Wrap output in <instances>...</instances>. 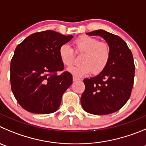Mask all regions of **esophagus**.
<instances>
[{
	"instance_id": "obj_1",
	"label": "esophagus",
	"mask_w": 146,
	"mask_h": 146,
	"mask_svg": "<svg viewBox=\"0 0 146 146\" xmlns=\"http://www.w3.org/2000/svg\"><path fill=\"white\" fill-rule=\"evenodd\" d=\"M80 78H79L76 77V76H73V81H79Z\"/></svg>"
}]
</instances>
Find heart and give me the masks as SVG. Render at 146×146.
<instances>
[{"mask_svg":"<svg viewBox=\"0 0 146 146\" xmlns=\"http://www.w3.org/2000/svg\"><path fill=\"white\" fill-rule=\"evenodd\" d=\"M76 51L84 52L78 65L72 66L68 71L77 76H84L94 73H99L105 69L110 58V49L108 44L100 42L97 39L83 35L74 42ZM59 57L65 66L70 67L73 62V49L68 44L59 48Z\"/></svg>","mask_w":146,"mask_h":146,"instance_id":"b5f03b06","label":"heart"}]
</instances>
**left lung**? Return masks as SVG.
<instances>
[{
  "label": "left lung",
  "mask_w": 146,
  "mask_h": 146,
  "mask_svg": "<svg viewBox=\"0 0 146 146\" xmlns=\"http://www.w3.org/2000/svg\"><path fill=\"white\" fill-rule=\"evenodd\" d=\"M86 34L103 38L110 47V58L103 71L84 80L86 87L81 105L90 114H111L122 108L131 94L135 75L133 54L126 42L117 35L102 29Z\"/></svg>",
  "instance_id": "1"
}]
</instances>
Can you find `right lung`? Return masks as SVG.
Here are the masks:
<instances>
[{
    "mask_svg": "<svg viewBox=\"0 0 146 146\" xmlns=\"http://www.w3.org/2000/svg\"><path fill=\"white\" fill-rule=\"evenodd\" d=\"M73 37L47 30L29 35L16 47L11 62V86L24 110L50 114L59 108L73 82L69 72L58 73L64 69L59 48Z\"/></svg>",
    "mask_w": 146,
    "mask_h": 146,
    "instance_id": "add662e5",
    "label": "right lung"
}]
</instances>
